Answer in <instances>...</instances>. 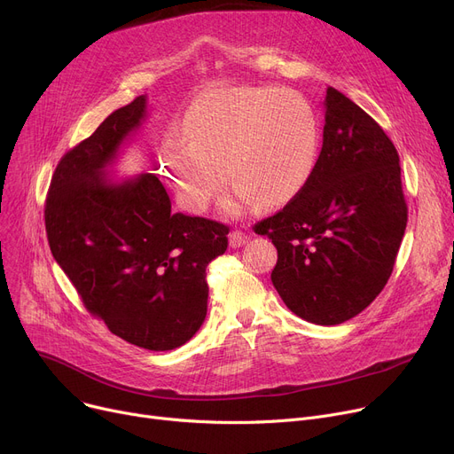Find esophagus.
Here are the masks:
<instances>
[{"mask_svg":"<svg viewBox=\"0 0 454 454\" xmlns=\"http://www.w3.org/2000/svg\"><path fill=\"white\" fill-rule=\"evenodd\" d=\"M248 239H250L248 233H245V231H241V230H235V231L230 233V247H231V248H239V247L247 245Z\"/></svg>","mask_w":454,"mask_h":454,"instance_id":"34e87169","label":"esophagus"}]
</instances>
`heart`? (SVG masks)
Segmentation results:
<instances>
[{
	"label": "heart",
	"instance_id": "b5f03b06",
	"mask_svg": "<svg viewBox=\"0 0 454 454\" xmlns=\"http://www.w3.org/2000/svg\"><path fill=\"white\" fill-rule=\"evenodd\" d=\"M318 149L317 117L300 93L278 86H215L189 108L182 136L161 145L165 175L184 204L207 211L226 187L228 207L255 200L276 207L311 178Z\"/></svg>",
	"mask_w": 454,
	"mask_h": 454
}]
</instances>
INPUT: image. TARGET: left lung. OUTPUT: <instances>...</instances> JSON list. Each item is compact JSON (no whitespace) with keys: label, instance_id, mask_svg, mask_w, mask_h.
Returning <instances> with one entry per match:
<instances>
[{"label":"left lung","instance_id":"left-lung-1","mask_svg":"<svg viewBox=\"0 0 454 454\" xmlns=\"http://www.w3.org/2000/svg\"><path fill=\"white\" fill-rule=\"evenodd\" d=\"M322 151L300 193L254 226L278 248L270 274L291 311L337 325L379 296L394 270L409 209L390 137L327 88Z\"/></svg>","mask_w":454,"mask_h":454}]
</instances>
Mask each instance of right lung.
<instances>
[{
	"label": "right lung",
	"mask_w": 454,
	"mask_h": 454,
	"mask_svg": "<svg viewBox=\"0 0 454 454\" xmlns=\"http://www.w3.org/2000/svg\"><path fill=\"white\" fill-rule=\"evenodd\" d=\"M145 110L139 95L62 156L43 217L51 254L88 311L119 339L167 351L200 329L206 267L226 252L230 228L171 213L169 195L151 173L123 182L106 176Z\"/></svg>",
	"instance_id": "right-lung-1"
}]
</instances>
